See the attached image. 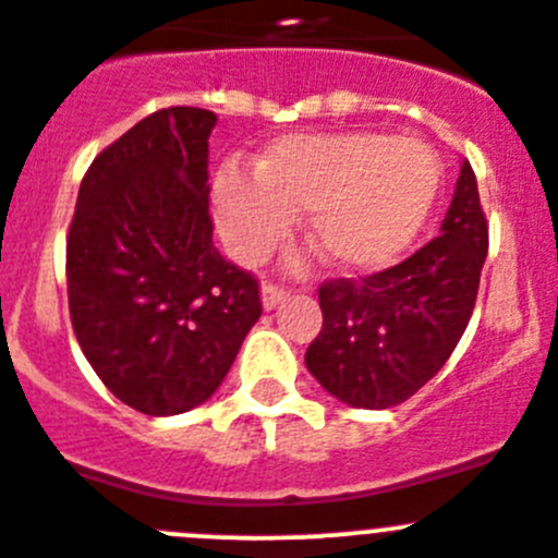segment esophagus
Masks as SVG:
<instances>
[{
	"label": "esophagus",
	"instance_id": "34e87169",
	"mask_svg": "<svg viewBox=\"0 0 558 558\" xmlns=\"http://www.w3.org/2000/svg\"><path fill=\"white\" fill-rule=\"evenodd\" d=\"M286 294H289V289H283V286L275 283V280H264L262 283V302L267 311H272V307L278 305Z\"/></svg>",
	"mask_w": 558,
	"mask_h": 558
}]
</instances>
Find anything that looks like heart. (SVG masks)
Listing matches in <instances>:
<instances>
[{
  "label": "heart",
  "mask_w": 558,
  "mask_h": 558,
  "mask_svg": "<svg viewBox=\"0 0 558 558\" xmlns=\"http://www.w3.org/2000/svg\"><path fill=\"white\" fill-rule=\"evenodd\" d=\"M439 193V163L425 144L373 130L294 133L269 144L251 182L223 171L213 187L220 236L258 262L307 213L305 236L329 267L371 272L414 242Z\"/></svg>",
  "instance_id": "obj_1"
}]
</instances>
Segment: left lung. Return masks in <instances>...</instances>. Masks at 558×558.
Wrapping results in <instances>:
<instances>
[{
	"label": "left lung",
	"mask_w": 558,
	"mask_h": 558,
	"mask_svg": "<svg viewBox=\"0 0 558 558\" xmlns=\"http://www.w3.org/2000/svg\"><path fill=\"white\" fill-rule=\"evenodd\" d=\"M488 256L477 177L461 166L439 236L360 280L318 286L324 324L305 365L329 395L356 409H389L430 381L466 332Z\"/></svg>",
	"instance_id": "1"
}]
</instances>
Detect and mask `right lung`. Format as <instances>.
Instances as JSON below:
<instances>
[{
	"instance_id": "obj_1",
	"label": "right lung",
	"mask_w": 558,
	"mask_h": 558,
	"mask_svg": "<svg viewBox=\"0 0 558 558\" xmlns=\"http://www.w3.org/2000/svg\"><path fill=\"white\" fill-rule=\"evenodd\" d=\"M207 108L149 113L81 180L68 231L75 340L130 409L182 414L209 398L262 316L258 280L213 245Z\"/></svg>"
}]
</instances>
